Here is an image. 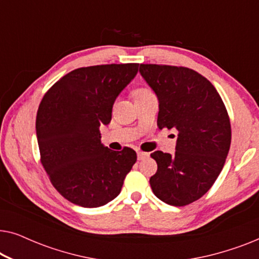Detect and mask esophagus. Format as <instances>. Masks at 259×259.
Instances as JSON below:
<instances>
[{
    "mask_svg": "<svg viewBox=\"0 0 259 259\" xmlns=\"http://www.w3.org/2000/svg\"><path fill=\"white\" fill-rule=\"evenodd\" d=\"M146 157H148V153H145V152H141V151L138 152V159H139V160H143V159Z\"/></svg>",
    "mask_w": 259,
    "mask_h": 259,
    "instance_id": "34e87169",
    "label": "esophagus"
}]
</instances>
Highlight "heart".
Instances as JSON below:
<instances>
[{
    "label": "heart",
    "instance_id": "heart-1",
    "mask_svg": "<svg viewBox=\"0 0 259 259\" xmlns=\"http://www.w3.org/2000/svg\"><path fill=\"white\" fill-rule=\"evenodd\" d=\"M148 92H150V91H147V90H144V88H140V90H138V91L134 92V97H136V95H140V94L148 93Z\"/></svg>",
    "mask_w": 259,
    "mask_h": 259
}]
</instances>
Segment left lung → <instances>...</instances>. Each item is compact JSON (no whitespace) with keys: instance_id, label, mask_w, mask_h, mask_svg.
<instances>
[{"instance_id":"obj_1","label":"left lung","mask_w":259,"mask_h":259,"mask_svg":"<svg viewBox=\"0 0 259 259\" xmlns=\"http://www.w3.org/2000/svg\"><path fill=\"white\" fill-rule=\"evenodd\" d=\"M159 101L158 127L178 131L175 154L155 151L152 191L173 206L203 197L222 172L231 144V126L221 95L206 77L185 67L140 65Z\"/></svg>"}]
</instances>
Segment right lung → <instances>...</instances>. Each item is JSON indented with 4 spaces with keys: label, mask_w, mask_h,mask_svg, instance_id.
Masks as SVG:
<instances>
[{
    "label": "right lung",
    "mask_w": 259,
    "mask_h": 259,
    "mask_svg": "<svg viewBox=\"0 0 259 259\" xmlns=\"http://www.w3.org/2000/svg\"><path fill=\"white\" fill-rule=\"evenodd\" d=\"M138 63L74 69L53 84L36 115L41 162L53 186L70 203L99 207L119 196L136 151L101 144L115 99L136 77Z\"/></svg>",
    "instance_id": "1"
}]
</instances>
